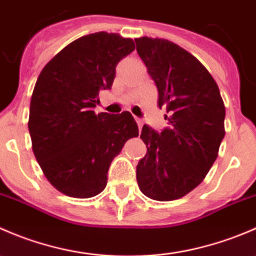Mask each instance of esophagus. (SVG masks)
I'll use <instances>...</instances> for the list:
<instances>
[{
    "instance_id": "34e87169",
    "label": "esophagus",
    "mask_w": 256,
    "mask_h": 256,
    "mask_svg": "<svg viewBox=\"0 0 256 256\" xmlns=\"http://www.w3.org/2000/svg\"><path fill=\"white\" fill-rule=\"evenodd\" d=\"M136 122H138V130L141 131V128H142V126H144V121H142V120H140V118H136Z\"/></svg>"
}]
</instances>
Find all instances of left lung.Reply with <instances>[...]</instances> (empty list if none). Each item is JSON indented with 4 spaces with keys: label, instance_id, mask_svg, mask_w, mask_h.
<instances>
[{
    "label": "left lung",
    "instance_id": "8db88e82",
    "mask_svg": "<svg viewBox=\"0 0 256 256\" xmlns=\"http://www.w3.org/2000/svg\"><path fill=\"white\" fill-rule=\"evenodd\" d=\"M136 50L158 90L170 128L157 134L144 125L146 156L136 180L146 197L180 200L194 190L218 157L226 135V106L216 80L186 49L164 38H136Z\"/></svg>",
    "mask_w": 256,
    "mask_h": 256
}]
</instances>
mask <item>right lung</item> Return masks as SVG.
<instances>
[{
	"label": "right lung",
	"instance_id": "obj_1",
	"mask_svg": "<svg viewBox=\"0 0 256 256\" xmlns=\"http://www.w3.org/2000/svg\"><path fill=\"white\" fill-rule=\"evenodd\" d=\"M135 49L118 33L82 36L46 64L30 106L32 150L52 186L73 198L104 190L112 160L138 136L132 115L95 114L99 92L110 89L116 64Z\"/></svg>",
	"mask_w": 256,
	"mask_h": 256
}]
</instances>
